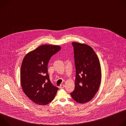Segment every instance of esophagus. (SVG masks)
<instances>
[{"label": "esophagus", "mask_w": 126, "mask_h": 126, "mask_svg": "<svg viewBox=\"0 0 126 126\" xmlns=\"http://www.w3.org/2000/svg\"><path fill=\"white\" fill-rule=\"evenodd\" d=\"M59 88H60V89H63V88H64V85H63V84L60 85V86H59Z\"/></svg>", "instance_id": "obj_1"}]
</instances>
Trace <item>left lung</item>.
<instances>
[{"mask_svg": "<svg viewBox=\"0 0 126 126\" xmlns=\"http://www.w3.org/2000/svg\"><path fill=\"white\" fill-rule=\"evenodd\" d=\"M74 47L76 78L75 89L70 95L77 102L91 100L99 89L102 78L99 58L93 48L87 44L72 43Z\"/></svg>", "mask_w": 126, "mask_h": 126, "instance_id": "left-lung-1", "label": "left lung"}]
</instances>
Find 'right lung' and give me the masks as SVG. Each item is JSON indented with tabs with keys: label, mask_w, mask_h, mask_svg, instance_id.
Here are the masks:
<instances>
[{
	"label": "right lung",
	"mask_w": 126,
	"mask_h": 126,
	"mask_svg": "<svg viewBox=\"0 0 126 126\" xmlns=\"http://www.w3.org/2000/svg\"><path fill=\"white\" fill-rule=\"evenodd\" d=\"M61 48L58 45H42L28 53L23 59L21 87L25 94L36 104L47 105L57 93L58 88L50 82L47 66L51 57Z\"/></svg>",
	"instance_id": "obj_1"
}]
</instances>
